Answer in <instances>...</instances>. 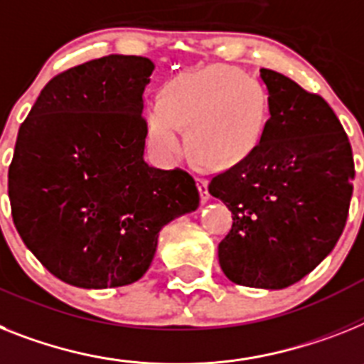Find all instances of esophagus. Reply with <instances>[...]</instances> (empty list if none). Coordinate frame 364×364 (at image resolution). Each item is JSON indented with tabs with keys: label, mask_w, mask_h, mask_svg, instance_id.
I'll list each match as a JSON object with an SVG mask.
<instances>
[{
	"label": "esophagus",
	"mask_w": 364,
	"mask_h": 364,
	"mask_svg": "<svg viewBox=\"0 0 364 364\" xmlns=\"http://www.w3.org/2000/svg\"><path fill=\"white\" fill-rule=\"evenodd\" d=\"M198 188H200L201 201L209 200V181H207V177H203V173H200V177H198Z\"/></svg>",
	"instance_id": "obj_1"
}]
</instances>
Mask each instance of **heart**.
Listing matches in <instances>:
<instances>
[{
	"label": "heart",
	"mask_w": 364,
	"mask_h": 364,
	"mask_svg": "<svg viewBox=\"0 0 364 364\" xmlns=\"http://www.w3.org/2000/svg\"><path fill=\"white\" fill-rule=\"evenodd\" d=\"M267 122L261 88L244 72L209 66L183 73L166 88V97L148 111V139L159 157H179L185 149L183 124L191 125L194 151L205 163L229 166L259 144Z\"/></svg>",
	"instance_id": "obj_1"
}]
</instances>
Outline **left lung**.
Wrapping results in <instances>:
<instances>
[{"label":"left lung","instance_id":"obj_1","mask_svg":"<svg viewBox=\"0 0 364 364\" xmlns=\"http://www.w3.org/2000/svg\"><path fill=\"white\" fill-rule=\"evenodd\" d=\"M270 118L248 157L209 192L233 215L218 244L229 281L285 289L318 267L343 235L352 200V146L337 114L283 73L261 68Z\"/></svg>","mask_w":364,"mask_h":364}]
</instances>
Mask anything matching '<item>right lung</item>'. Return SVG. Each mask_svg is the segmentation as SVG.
<instances>
[{
  "label": "right lung",
  "instance_id": "1",
  "mask_svg": "<svg viewBox=\"0 0 364 364\" xmlns=\"http://www.w3.org/2000/svg\"><path fill=\"white\" fill-rule=\"evenodd\" d=\"M155 64L107 55L59 73L20 125L9 166L12 220L55 277L81 289L135 283L159 231L196 210L185 170L144 161L146 85Z\"/></svg>",
  "mask_w": 364,
  "mask_h": 364
}]
</instances>
